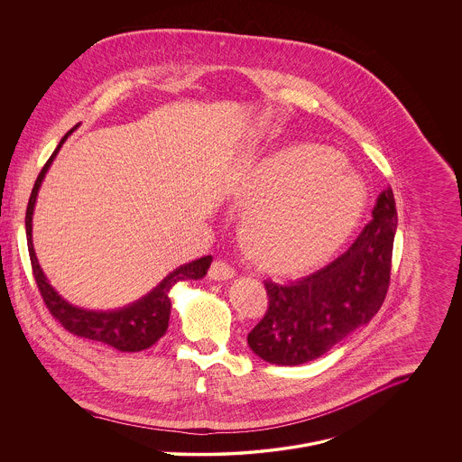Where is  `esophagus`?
<instances>
[{
  "label": "esophagus",
  "instance_id": "obj_1",
  "mask_svg": "<svg viewBox=\"0 0 462 462\" xmlns=\"http://www.w3.org/2000/svg\"><path fill=\"white\" fill-rule=\"evenodd\" d=\"M208 275H210L211 281H218V282H220V281H229V279L235 277V270H233L227 263L217 259V261L211 263Z\"/></svg>",
  "mask_w": 462,
  "mask_h": 462
}]
</instances>
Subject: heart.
<instances>
[{
  "instance_id": "b5f03b06",
  "label": "heart",
  "mask_w": 462,
  "mask_h": 462,
  "mask_svg": "<svg viewBox=\"0 0 462 462\" xmlns=\"http://www.w3.org/2000/svg\"><path fill=\"white\" fill-rule=\"evenodd\" d=\"M244 211L240 244L252 263L275 275H300L328 261L358 226L367 187L334 150L294 144L240 162L224 185Z\"/></svg>"
}]
</instances>
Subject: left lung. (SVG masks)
<instances>
[{
    "mask_svg": "<svg viewBox=\"0 0 462 462\" xmlns=\"http://www.w3.org/2000/svg\"><path fill=\"white\" fill-rule=\"evenodd\" d=\"M397 231L393 192L379 194L373 220L328 266L288 284L264 281L268 310L247 342L264 362L301 365L367 325L384 301Z\"/></svg>",
    "mask_w": 462,
    "mask_h": 462,
    "instance_id": "left-lung-1",
    "label": "left lung"
}]
</instances>
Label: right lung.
I'll return each instance as SVG.
<instances>
[{"label":"right lung","mask_w":462,"mask_h":462,"mask_svg":"<svg viewBox=\"0 0 462 462\" xmlns=\"http://www.w3.org/2000/svg\"><path fill=\"white\" fill-rule=\"evenodd\" d=\"M79 125L69 130L60 144L56 146L51 159L45 162L28 201L26 208V240H28V251L32 259L33 275L37 281V286L41 290L43 301L51 314L63 325L65 330H69L74 336L84 337L89 340L104 342L118 351L135 353L152 347L161 337L166 334L169 325V314H171V298L169 291L176 282L181 281H198L203 279L208 272L211 264V255H205L201 259H196L192 263L181 264L180 268L172 270L168 277L157 288H153L143 298L135 300L134 303L116 309V310H88L69 303L61 294L58 293L43 275L42 268L39 264L35 247H33V211L37 196L41 190L45 172L51 168L52 161L56 159L60 148L67 141V137Z\"/></svg>","instance_id":"obj_1"}]
</instances>
